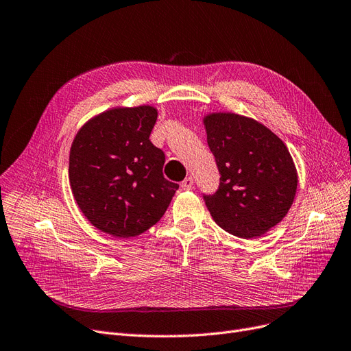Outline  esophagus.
<instances>
[{
  "mask_svg": "<svg viewBox=\"0 0 351 351\" xmlns=\"http://www.w3.org/2000/svg\"><path fill=\"white\" fill-rule=\"evenodd\" d=\"M180 186H182L184 191H189L193 188V178L192 176H188L182 180V184H180Z\"/></svg>",
  "mask_w": 351,
  "mask_h": 351,
  "instance_id": "obj_1",
  "label": "esophagus"
}]
</instances>
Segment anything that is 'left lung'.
I'll list each match as a JSON object with an SVG mask.
<instances>
[{"mask_svg": "<svg viewBox=\"0 0 351 351\" xmlns=\"http://www.w3.org/2000/svg\"><path fill=\"white\" fill-rule=\"evenodd\" d=\"M219 178L205 197L214 221L232 236L258 237L287 217L298 189V172L287 145L261 121L231 111L202 119Z\"/></svg>", "mask_w": 351, "mask_h": 351, "instance_id": "left-lung-1", "label": "left lung"}]
</instances>
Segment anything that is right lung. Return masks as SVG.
<instances>
[{
    "label": "right lung",
    "mask_w": 351,
    "mask_h": 351,
    "mask_svg": "<svg viewBox=\"0 0 351 351\" xmlns=\"http://www.w3.org/2000/svg\"><path fill=\"white\" fill-rule=\"evenodd\" d=\"M156 120L149 104L114 107L89 119L72 141V195L88 221L112 237L147 231L179 188L165 179V154L149 140Z\"/></svg>",
    "instance_id": "right-lung-1"
}]
</instances>
